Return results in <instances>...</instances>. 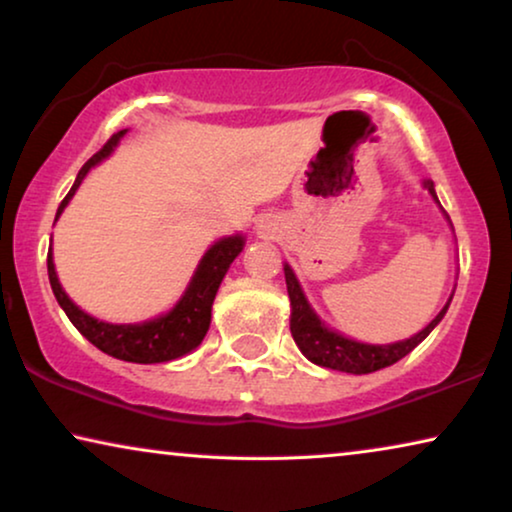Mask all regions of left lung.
<instances>
[{"mask_svg":"<svg viewBox=\"0 0 512 512\" xmlns=\"http://www.w3.org/2000/svg\"><path fill=\"white\" fill-rule=\"evenodd\" d=\"M424 186L429 188L433 200L438 202L436 191H433V181H424ZM284 277L291 298V335L300 347V352L312 363H317V366L342 370V373L352 375H366L387 366H394L396 361H401L405 354H410L438 326V321L445 317L447 307H450V303H447L424 331H419L408 340L394 342V345H363V342L349 340L345 335L335 333L321 324L317 314L312 312L310 303H307V298L303 296V289H300L298 279L289 265H284Z\"/></svg>","mask_w":512,"mask_h":512,"instance_id":"obj_1","label":"left lung"}]
</instances>
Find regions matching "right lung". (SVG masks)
<instances>
[{
	"label": "right lung",
	"instance_id": "right-lung-1",
	"mask_svg": "<svg viewBox=\"0 0 512 512\" xmlns=\"http://www.w3.org/2000/svg\"><path fill=\"white\" fill-rule=\"evenodd\" d=\"M123 135L125 130L111 135L109 142L81 167L79 174H76L74 186L69 188L65 200L60 202L55 219H58L62 209L67 207V202L72 200L76 188L81 186V181L86 179V174L90 172V167L102 163V160L116 149V144L121 142ZM242 247V235L223 237V240L212 244V249L202 256L198 270H195L191 284H188V289L184 296H181L179 303L174 305L170 312L163 314V317L144 321V324H107V321L90 317V314L79 310V307L69 300L67 293L62 291L58 275H55L51 249H48L46 263L48 279H51V289L55 293V298H58L60 307L65 310L69 321H72L76 331H79L83 338L93 342V345L97 349H102L104 354L114 356V359L130 363H163L188 354L191 349L200 345L202 338H205L209 321H212V303L216 298V291H219L221 279L226 277L230 263L235 261V256L240 254Z\"/></svg>",
	"mask_w": 512,
	"mask_h": 512
}]
</instances>
